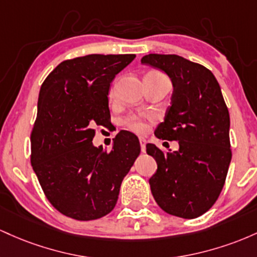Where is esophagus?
Returning a JSON list of instances; mask_svg holds the SVG:
<instances>
[{
  "mask_svg": "<svg viewBox=\"0 0 257 257\" xmlns=\"http://www.w3.org/2000/svg\"><path fill=\"white\" fill-rule=\"evenodd\" d=\"M140 144H141V151L143 153L146 152V140L143 137H140Z\"/></svg>",
  "mask_w": 257,
  "mask_h": 257,
  "instance_id": "esophagus-1",
  "label": "esophagus"
}]
</instances>
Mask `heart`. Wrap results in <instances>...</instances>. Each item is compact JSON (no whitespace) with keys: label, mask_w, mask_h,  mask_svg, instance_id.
Returning a JSON list of instances; mask_svg holds the SVG:
<instances>
[{"label":"heart","mask_w":257,"mask_h":257,"mask_svg":"<svg viewBox=\"0 0 257 257\" xmlns=\"http://www.w3.org/2000/svg\"><path fill=\"white\" fill-rule=\"evenodd\" d=\"M115 92V86L110 88V92H109V94L110 96H113ZM126 125H127V127L130 130H132L134 132H137V134H142L147 130V125L146 122H144L143 119L141 116H137V115H131V116H128L127 119H126Z\"/></svg>","instance_id":"b5f03b06"}]
</instances>
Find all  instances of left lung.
<instances>
[{
  "label": "left lung",
  "instance_id": "8db88e82",
  "mask_svg": "<svg viewBox=\"0 0 257 257\" xmlns=\"http://www.w3.org/2000/svg\"><path fill=\"white\" fill-rule=\"evenodd\" d=\"M141 63L171 79V105L155 136L180 146L165 154L147 144L158 164L149 180L152 194L167 214L199 217L217 200L232 159L229 113L221 87L209 69L176 54H147Z\"/></svg>",
  "mask_w": 257,
  "mask_h": 257
}]
</instances>
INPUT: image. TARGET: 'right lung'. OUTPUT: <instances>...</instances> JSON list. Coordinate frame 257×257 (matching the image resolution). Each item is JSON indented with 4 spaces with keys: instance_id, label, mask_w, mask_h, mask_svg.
Instances as JSON below:
<instances>
[{
    "instance_id": "right-lung-1",
    "label": "right lung",
    "mask_w": 257,
    "mask_h": 257,
    "mask_svg": "<svg viewBox=\"0 0 257 257\" xmlns=\"http://www.w3.org/2000/svg\"><path fill=\"white\" fill-rule=\"evenodd\" d=\"M135 54H88L62 62L43 81L31 131V165L60 214L97 220L115 207L123 177L141 153L138 138L119 132L106 152L92 143L110 120L108 93Z\"/></svg>"
}]
</instances>
